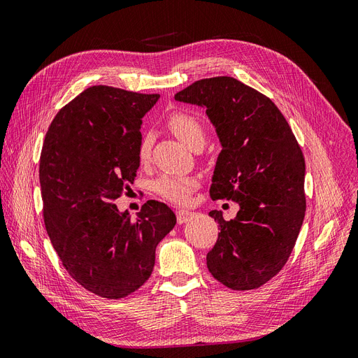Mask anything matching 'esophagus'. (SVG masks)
<instances>
[{
    "mask_svg": "<svg viewBox=\"0 0 358 358\" xmlns=\"http://www.w3.org/2000/svg\"><path fill=\"white\" fill-rule=\"evenodd\" d=\"M192 212L185 210V209H180L176 212V218H178V224H185L192 218Z\"/></svg>",
    "mask_w": 358,
    "mask_h": 358,
    "instance_id": "1",
    "label": "esophagus"
}]
</instances>
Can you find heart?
Returning <instances> with one entry per match:
<instances>
[{
	"instance_id": "1",
	"label": "heart",
	"mask_w": 358,
	"mask_h": 358,
	"mask_svg": "<svg viewBox=\"0 0 358 358\" xmlns=\"http://www.w3.org/2000/svg\"><path fill=\"white\" fill-rule=\"evenodd\" d=\"M167 125L179 140L189 148L203 145L204 128L200 119L188 112L175 110L167 117ZM150 157V137L145 136L138 145V159L142 164ZM199 180L194 176L182 175H161L154 180L152 189L161 199L176 204H187L191 199V192L197 188Z\"/></svg>"
}]
</instances>
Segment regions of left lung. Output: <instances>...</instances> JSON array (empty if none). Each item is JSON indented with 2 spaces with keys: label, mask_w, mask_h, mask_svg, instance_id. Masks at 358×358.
Here are the masks:
<instances>
[{
  "label": "left lung",
  "mask_w": 358,
  "mask_h": 358,
  "mask_svg": "<svg viewBox=\"0 0 358 358\" xmlns=\"http://www.w3.org/2000/svg\"><path fill=\"white\" fill-rule=\"evenodd\" d=\"M175 99L206 107L222 145L210 197L241 206L230 221L209 212L221 230L206 257L209 272L236 291L259 288L288 262L305 218L297 138L268 96L230 76L194 82Z\"/></svg>",
  "instance_id": "obj_1"
}]
</instances>
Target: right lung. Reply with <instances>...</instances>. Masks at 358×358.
I'll return each instance as SVG.
<instances>
[{"label":"right lung","instance_id":"obj_1","mask_svg":"<svg viewBox=\"0 0 358 358\" xmlns=\"http://www.w3.org/2000/svg\"><path fill=\"white\" fill-rule=\"evenodd\" d=\"M158 99L91 86L57 113L43 143L46 231L69 275L104 299H124L146 282L157 245L176 224L164 203L148 200L134 221L115 204L136 178L142 117Z\"/></svg>","mask_w":358,"mask_h":358}]
</instances>
